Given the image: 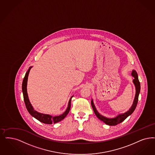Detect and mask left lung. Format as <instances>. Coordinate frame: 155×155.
I'll return each instance as SVG.
<instances>
[{
	"label": "left lung",
	"instance_id": "left-lung-1",
	"mask_svg": "<svg viewBox=\"0 0 155 155\" xmlns=\"http://www.w3.org/2000/svg\"><path fill=\"white\" fill-rule=\"evenodd\" d=\"M131 75L134 78V79L133 80V83L135 85V87H136V92L135 98L134 100L133 105L131 107L130 110L126 112H125L124 114H119L115 118H105L104 117L102 116L101 115H100L98 111H97L95 106L94 105L93 100L92 99L91 105H92L93 111L94 112L95 115L97 116V118L99 119L100 120H101V121H103V122H104L105 124H107L109 126H115V125H117L118 124H120L121 122H122L125 119H126L129 115H130L134 112V111L136 109V108L138 100V96H139V94L140 92V82L138 80V74H137V72L135 70H133V71L131 73Z\"/></svg>",
	"mask_w": 155,
	"mask_h": 155
}]
</instances>
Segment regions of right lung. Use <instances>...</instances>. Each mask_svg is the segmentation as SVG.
<instances>
[{
    "mask_svg": "<svg viewBox=\"0 0 155 155\" xmlns=\"http://www.w3.org/2000/svg\"><path fill=\"white\" fill-rule=\"evenodd\" d=\"M31 68V67H30L28 69V71L26 72V73L25 74V77L23 80L22 85V92H23V95H24V102H25V105H26L27 110L28 111L29 114L31 115L32 117L37 119L38 120H39L40 122L44 123V124H56L57 122L61 121L67 116V115L68 114V112L70 111V107H71V98L73 97V96L71 97L70 99L68 101V107L66 110L61 115L52 117L50 115L41 114V113H39L36 111H35L33 109L32 105H31V104L29 101L28 96V93H27V88H26L28 75H29V71Z\"/></svg>",
    "mask_w": 155,
    "mask_h": 155,
    "instance_id": "obj_1",
    "label": "right lung"
}]
</instances>
